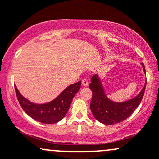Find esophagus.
I'll use <instances>...</instances> for the list:
<instances>
[{"instance_id":"obj_1","label":"esophagus","mask_w":159,"mask_h":159,"mask_svg":"<svg viewBox=\"0 0 159 159\" xmlns=\"http://www.w3.org/2000/svg\"><path fill=\"white\" fill-rule=\"evenodd\" d=\"M81 84H82L83 86H84V87H86V86L89 85V81H88L86 78H84V79L81 81Z\"/></svg>"}]
</instances>
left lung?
Here are the masks:
<instances>
[{
  "instance_id": "8db88e82",
  "label": "left lung",
  "mask_w": 159,
  "mask_h": 159,
  "mask_svg": "<svg viewBox=\"0 0 159 159\" xmlns=\"http://www.w3.org/2000/svg\"><path fill=\"white\" fill-rule=\"evenodd\" d=\"M143 70L145 73L144 64L142 63ZM146 81L143 89L138 95L133 98L122 102H115L110 100L105 93L102 81L97 74L91 79L89 89L92 91L90 108L93 115L99 122L104 125H115L128 118L138 108L142 100L145 93Z\"/></svg>"
}]
</instances>
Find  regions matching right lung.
<instances>
[{"instance_id":"right-lung-1","label":"right lung","mask_w":159,"mask_h":159,"mask_svg":"<svg viewBox=\"0 0 159 159\" xmlns=\"http://www.w3.org/2000/svg\"><path fill=\"white\" fill-rule=\"evenodd\" d=\"M81 88V81L68 86L57 98L48 103L35 104L24 98L15 86L16 95L22 109L34 120L44 124H54L65 118L72 99Z\"/></svg>"}]
</instances>
